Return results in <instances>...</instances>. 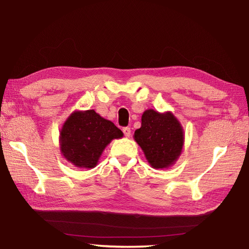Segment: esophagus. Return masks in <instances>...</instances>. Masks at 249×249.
Masks as SVG:
<instances>
[{"label": "esophagus", "mask_w": 249, "mask_h": 249, "mask_svg": "<svg viewBox=\"0 0 249 249\" xmlns=\"http://www.w3.org/2000/svg\"><path fill=\"white\" fill-rule=\"evenodd\" d=\"M123 133H124V135H125V137L126 138H129L130 137V133H131V130H130V128L129 127H124L123 128Z\"/></svg>", "instance_id": "34e87169"}]
</instances>
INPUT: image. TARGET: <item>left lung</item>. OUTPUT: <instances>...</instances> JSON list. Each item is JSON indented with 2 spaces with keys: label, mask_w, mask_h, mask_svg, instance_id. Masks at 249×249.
<instances>
[{
  "label": "left lung",
  "mask_w": 249,
  "mask_h": 249,
  "mask_svg": "<svg viewBox=\"0 0 249 249\" xmlns=\"http://www.w3.org/2000/svg\"><path fill=\"white\" fill-rule=\"evenodd\" d=\"M134 138L146 160L155 169L172 166L181 155L184 144L182 125L171 112L160 113L149 109L141 118V127Z\"/></svg>",
  "instance_id": "obj_1"
}]
</instances>
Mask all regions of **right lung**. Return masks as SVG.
<instances>
[{"instance_id":"right-lung-1","label":"right lung","mask_w":249,"mask_h":249,"mask_svg":"<svg viewBox=\"0 0 249 249\" xmlns=\"http://www.w3.org/2000/svg\"><path fill=\"white\" fill-rule=\"evenodd\" d=\"M122 137L121 129L94 110L75 111L61 129L60 149L72 165L91 169L97 165L105 147Z\"/></svg>"}]
</instances>
